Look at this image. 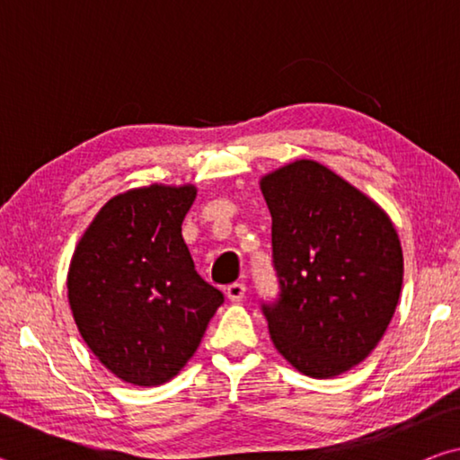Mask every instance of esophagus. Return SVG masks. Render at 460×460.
Returning a JSON list of instances; mask_svg holds the SVG:
<instances>
[{"mask_svg":"<svg viewBox=\"0 0 460 460\" xmlns=\"http://www.w3.org/2000/svg\"><path fill=\"white\" fill-rule=\"evenodd\" d=\"M225 294H227V298L231 302H241L245 296V284L243 282H235V284H229L225 288Z\"/></svg>","mask_w":460,"mask_h":460,"instance_id":"obj_1","label":"esophagus"}]
</instances>
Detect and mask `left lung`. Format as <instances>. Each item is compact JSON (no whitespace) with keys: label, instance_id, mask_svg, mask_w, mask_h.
Returning <instances> with one entry per match:
<instances>
[{"label":"left lung","instance_id":"8db88e82","mask_svg":"<svg viewBox=\"0 0 460 460\" xmlns=\"http://www.w3.org/2000/svg\"><path fill=\"white\" fill-rule=\"evenodd\" d=\"M271 215L279 298L263 305L274 347L294 369L329 379L367 357L387 331L403 282L389 215L316 160L260 178Z\"/></svg>","mask_w":460,"mask_h":460}]
</instances>
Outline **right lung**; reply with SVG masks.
<instances>
[{"mask_svg":"<svg viewBox=\"0 0 460 460\" xmlns=\"http://www.w3.org/2000/svg\"><path fill=\"white\" fill-rule=\"evenodd\" d=\"M194 184L139 186L109 199L66 274L83 341L131 385H162L200 345L223 294L202 279L182 239Z\"/></svg>","mask_w":460,"mask_h":460,"instance_id":"right-lung-1","label":"right lung"}]
</instances>
